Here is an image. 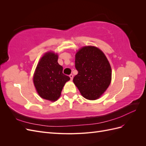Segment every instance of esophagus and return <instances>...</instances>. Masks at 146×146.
I'll return each mask as SVG.
<instances>
[{"label":"esophagus","instance_id":"esophagus-1","mask_svg":"<svg viewBox=\"0 0 146 146\" xmlns=\"http://www.w3.org/2000/svg\"><path fill=\"white\" fill-rule=\"evenodd\" d=\"M69 77H70V80H72V79H73V75H72V74H70V75H69Z\"/></svg>","mask_w":146,"mask_h":146}]
</instances>
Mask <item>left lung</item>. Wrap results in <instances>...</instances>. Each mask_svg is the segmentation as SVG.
I'll return each mask as SVG.
<instances>
[{
  "instance_id": "8db88e82",
  "label": "left lung",
  "mask_w": 146,
  "mask_h": 146,
  "mask_svg": "<svg viewBox=\"0 0 146 146\" xmlns=\"http://www.w3.org/2000/svg\"><path fill=\"white\" fill-rule=\"evenodd\" d=\"M75 66L78 74L73 82L81 94L88 100L98 99L111 80V66L105 54L96 47H83L76 55Z\"/></svg>"
}]
</instances>
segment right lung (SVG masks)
Returning <instances> with one entry per match:
<instances>
[{
	"label": "right lung",
	"mask_w": 146,
	"mask_h": 146,
	"mask_svg": "<svg viewBox=\"0 0 146 146\" xmlns=\"http://www.w3.org/2000/svg\"><path fill=\"white\" fill-rule=\"evenodd\" d=\"M58 55L53 52L46 54L37 65L33 82L38 94L42 98L55 101L70 77L63 73V67L58 63Z\"/></svg>",
	"instance_id": "obj_1"
}]
</instances>
